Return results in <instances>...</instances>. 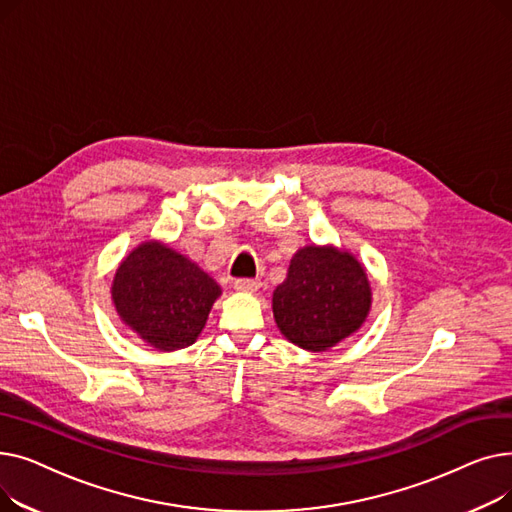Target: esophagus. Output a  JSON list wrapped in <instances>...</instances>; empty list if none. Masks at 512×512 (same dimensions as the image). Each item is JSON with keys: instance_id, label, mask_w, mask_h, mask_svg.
Returning a JSON list of instances; mask_svg holds the SVG:
<instances>
[{"instance_id": "1", "label": "esophagus", "mask_w": 512, "mask_h": 512, "mask_svg": "<svg viewBox=\"0 0 512 512\" xmlns=\"http://www.w3.org/2000/svg\"><path fill=\"white\" fill-rule=\"evenodd\" d=\"M234 288L238 292H257L261 288V282L259 280H249V278H240V280H234Z\"/></svg>"}]
</instances>
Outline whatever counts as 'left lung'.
Returning <instances> with one entry per match:
<instances>
[{"label": "left lung", "mask_w": 512, "mask_h": 512, "mask_svg": "<svg viewBox=\"0 0 512 512\" xmlns=\"http://www.w3.org/2000/svg\"><path fill=\"white\" fill-rule=\"evenodd\" d=\"M272 309L286 340L324 353L361 330L371 311V284L351 251L311 242L292 255Z\"/></svg>", "instance_id": "left-lung-1"}]
</instances>
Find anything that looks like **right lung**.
Wrapping results in <instances>:
<instances>
[{
  "label": "right lung",
  "instance_id": "add662e5",
  "mask_svg": "<svg viewBox=\"0 0 512 512\" xmlns=\"http://www.w3.org/2000/svg\"><path fill=\"white\" fill-rule=\"evenodd\" d=\"M220 297V284L193 259L155 238L120 261L112 282L122 324L164 353L195 344Z\"/></svg>",
  "mask_w": 512,
  "mask_h": 512
}]
</instances>
